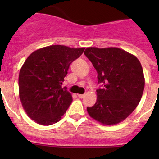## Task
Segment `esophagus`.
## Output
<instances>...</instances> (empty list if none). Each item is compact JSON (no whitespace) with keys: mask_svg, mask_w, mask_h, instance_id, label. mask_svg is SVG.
Here are the masks:
<instances>
[{"mask_svg":"<svg viewBox=\"0 0 159 159\" xmlns=\"http://www.w3.org/2000/svg\"><path fill=\"white\" fill-rule=\"evenodd\" d=\"M78 98H84V96H85V94H78Z\"/></svg>","mask_w":159,"mask_h":159,"instance_id":"1","label":"esophagus"}]
</instances>
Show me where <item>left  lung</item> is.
Listing matches in <instances>:
<instances>
[{
    "mask_svg": "<svg viewBox=\"0 0 159 159\" xmlns=\"http://www.w3.org/2000/svg\"><path fill=\"white\" fill-rule=\"evenodd\" d=\"M84 54L98 72L97 101L87 108L90 116L105 125L124 121L136 108L145 88L139 59L118 48H87Z\"/></svg>",
    "mask_w": 159,
    "mask_h": 159,
    "instance_id": "1",
    "label": "left lung"
}]
</instances>
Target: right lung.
<instances>
[{
  "mask_svg": "<svg viewBox=\"0 0 159 159\" xmlns=\"http://www.w3.org/2000/svg\"><path fill=\"white\" fill-rule=\"evenodd\" d=\"M84 50L55 44L36 50L25 60L19 73V97L28 116L36 123L51 125L65 115L72 96L62 82L70 65Z\"/></svg>",
  "mask_w": 159,
  "mask_h": 159,
  "instance_id": "1",
  "label": "right lung"
}]
</instances>
